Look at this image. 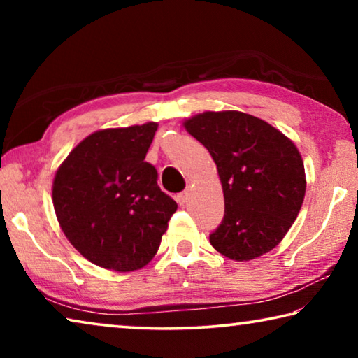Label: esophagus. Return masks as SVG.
<instances>
[{
  "instance_id": "obj_1",
  "label": "esophagus",
  "mask_w": 358,
  "mask_h": 358,
  "mask_svg": "<svg viewBox=\"0 0 358 358\" xmlns=\"http://www.w3.org/2000/svg\"><path fill=\"white\" fill-rule=\"evenodd\" d=\"M187 197H189V191H183V192H180L178 196H177V202H178L180 205H185V203L187 202Z\"/></svg>"
}]
</instances>
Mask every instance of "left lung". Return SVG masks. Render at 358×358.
Segmentation results:
<instances>
[{"label":"left lung","instance_id":"left-lung-1","mask_svg":"<svg viewBox=\"0 0 358 358\" xmlns=\"http://www.w3.org/2000/svg\"><path fill=\"white\" fill-rule=\"evenodd\" d=\"M185 128L210 151L224 192V217L210 243L237 262L280 243L299 216L305 166L292 141L243 112H203Z\"/></svg>","mask_w":358,"mask_h":358}]
</instances>
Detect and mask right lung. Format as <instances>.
<instances>
[{"label": "right lung", "mask_w": 358, "mask_h": 358, "mask_svg": "<svg viewBox=\"0 0 358 358\" xmlns=\"http://www.w3.org/2000/svg\"><path fill=\"white\" fill-rule=\"evenodd\" d=\"M156 123L102 129L58 167L52 199L71 245L94 265L134 271L155 257L177 202L145 161Z\"/></svg>", "instance_id": "add662e5"}]
</instances>
